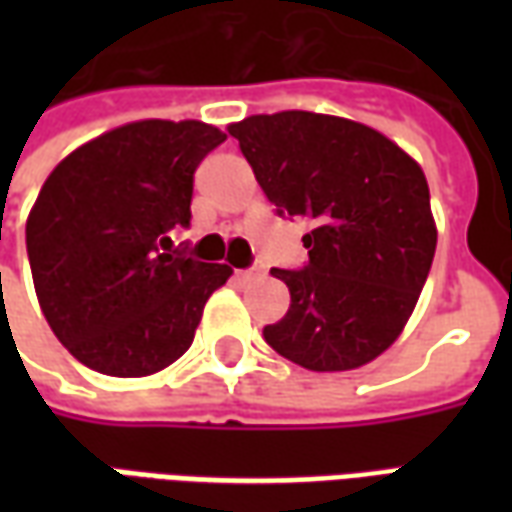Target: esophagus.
<instances>
[{"mask_svg":"<svg viewBox=\"0 0 512 512\" xmlns=\"http://www.w3.org/2000/svg\"><path fill=\"white\" fill-rule=\"evenodd\" d=\"M238 277L244 279V282H255V279H263V277H266V268H263V266H260V263H257V266L244 268V271H238Z\"/></svg>","mask_w":512,"mask_h":512,"instance_id":"obj_1","label":"esophagus"}]
</instances>
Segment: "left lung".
I'll list each match as a JSON object with an SVG mask.
<instances>
[{
    "label": "left lung",
    "mask_w": 512,
    "mask_h": 512,
    "mask_svg": "<svg viewBox=\"0 0 512 512\" xmlns=\"http://www.w3.org/2000/svg\"><path fill=\"white\" fill-rule=\"evenodd\" d=\"M227 131L279 213L312 222L307 268H271L290 310L263 329L266 343L315 373L373 362L406 329L436 252L422 167L348 117L290 109Z\"/></svg>",
    "instance_id": "8db88e82"
}]
</instances>
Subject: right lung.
<instances>
[{
    "label": "right lung",
    "mask_w": 512,
    "mask_h": 512,
    "mask_svg": "<svg viewBox=\"0 0 512 512\" xmlns=\"http://www.w3.org/2000/svg\"><path fill=\"white\" fill-rule=\"evenodd\" d=\"M227 134L200 120H136L62 158L27 219L38 304L95 373L153 376L189 351L227 263L172 249L189 224L194 169Z\"/></svg>",
    "instance_id": "1"
}]
</instances>
